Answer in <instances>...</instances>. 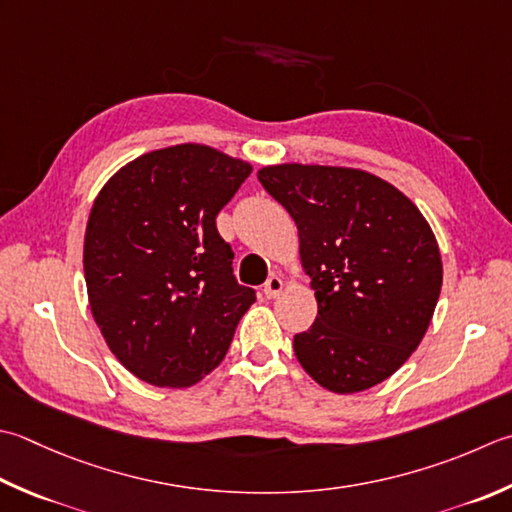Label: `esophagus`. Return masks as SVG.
<instances>
[{
  "mask_svg": "<svg viewBox=\"0 0 512 512\" xmlns=\"http://www.w3.org/2000/svg\"><path fill=\"white\" fill-rule=\"evenodd\" d=\"M282 290H284V279H282V277H277V275L268 277V282L264 284V295H266L268 299L279 297V293H282Z\"/></svg>",
  "mask_w": 512,
  "mask_h": 512,
  "instance_id": "obj_1",
  "label": "esophagus"
}]
</instances>
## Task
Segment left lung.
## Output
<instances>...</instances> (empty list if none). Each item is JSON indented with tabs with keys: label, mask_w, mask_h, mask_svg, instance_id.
I'll return each instance as SVG.
<instances>
[{
	"label": "left lung",
	"mask_w": 512,
	"mask_h": 512,
	"mask_svg": "<svg viewBox=\"0 0 512 512\" xmlns=\"http://www.w3.org/2000/svg\"><path fill=\"white\" fill-rule=\"evenodd\" d=\"M262 186L295 219L317 319L295 355L330 393L382 384L422 342L442 290L433 228L402 190L359 168L275 164Z\"/></svg>",
	"instance_id": "obj_1"
}]
</instances>
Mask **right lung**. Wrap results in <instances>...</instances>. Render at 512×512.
Wrapping results in <instances>:
<instances>
[{
	"mask_svg": "<svg viewBox=\"0 0 512 512\" xmlns=\"http://www.w3.org/2000/svg\"><path fill=\"white\" fill-rule=\"evenodd\" d=\"M250 170L213 146L177 144L128 162L95 197L84 235L90 313L146 384L202 382L255 302L215 226Z\"/></svg>",
	"mask_w": 512,
	"mask_h": 512,
	"instance_id": "right-lung-1",
	"label": "right lung"
}]
</instances>
